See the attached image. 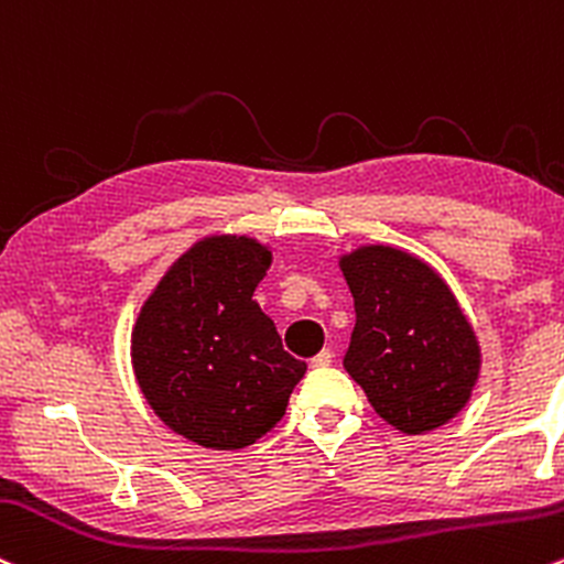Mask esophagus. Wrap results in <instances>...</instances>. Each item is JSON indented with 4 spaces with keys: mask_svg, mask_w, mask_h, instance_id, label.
Returning <instances> with one entry per match:
<instances>
[{
    "mask_svg": "<svg viewBox=\"0 0 564 564\" xmlns=\"http://www.w3.org/2000/svg\"><path fill=\"white\" fill-rule=\"evenodd\" d=\"M332 361H334V352L329 348H324V350L318 352V356L311 358V367L324 369V367H332Z\"/></svg>",
    "mask_w": 564,
    "mask_h": 564,
    "instance_id": "34e87169",
    "label": "esophagus"
}]
</instances>
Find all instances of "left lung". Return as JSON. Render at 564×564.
I'll use <instances>...</instances> for the list:
<instances>
[{
  "label": "left lung",
  "instance_id": "8db88e82",
  "mask_svg": "<svg viewBox=\"0 0 564 564\" xmlns=\"http://www.w3.org/2000/svg\"><path fill=\"white\" fill-rule=\"evenodd\" d=\"M339 268L356 302L343 367L375 412L404 433L453 420L479 375V345L447 283L391 246L352 251Z\"/></svg>",
  "mask_w": 564,
  "mask_h": 564
}]
</instances>
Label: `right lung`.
I'll return each instance as SVG.
<instances>
[{
	"label": "right lung",
	"mask_w": 564,
	"mask_h": 564,
	"mask_svg": "<svg viewBox=\"0 0 564 564\" xmlns=\"http://www.w3.org/2000/svg\"><path fill=\"white\" fill-rule=\"evenodd\" d=\"M268 268L270 251L257 240H200L135 321L141 391L169 429L200 447L240 449L264 436L307 369L251 300Z\"/></svg>",
	"instance_id": "right-lung-1"
}]
</instances>
